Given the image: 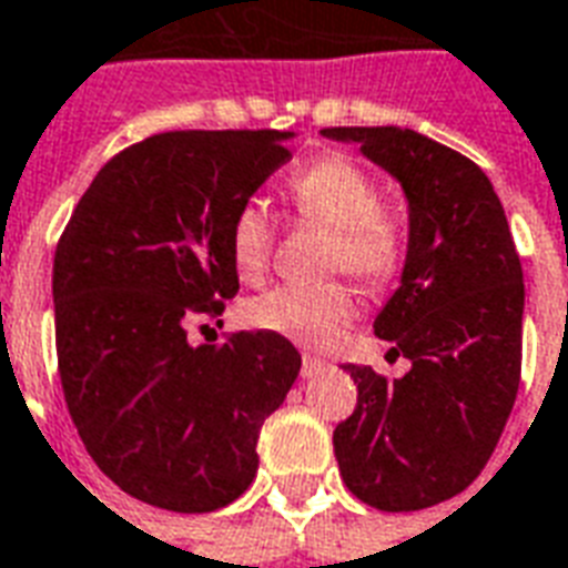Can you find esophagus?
Segmentation results:
<instances>
[{
  "instance_id": "esophagus-1",
  "label": "esophagus",
  "mask_w": 568,
  "mask_h": 568,
  "mask_svg": "<svg viewBox=\"0 0 568 568\" xmlns=\"http://www.w3.org/2000/svg\"><path fill=\"white\" fill-rule=\"evenodd\" d=\"M326 369V359L314 357V354H305L302 357V378H314L317 372Z\"/></svg>"
}]
</instances>
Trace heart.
Listing matches in <instances>:
<instances>
[{
	"label": "heart",
	"mask_w": 568,
	"mask_h": 568,
	"mask_svg": "<svg viewBox=\"0 0 568 568\" xmlns=\"http://www.w3.org/2000/svg\"><path fill=\"white\" fill-rule=\"evenodd\" d=\"M284 199L308 226L329 230L326 272H345L363 287L384 290L408 260L405 223L381 205V184L345 153L317 156L284 181ZM275 230L256 205H242L230 223V260L242 281H260L272 263ZM357 302L342 281L281 284L254 302L244 317L254 329L284 335L305 347L333 345L354 321Z\"/></svg>",
	"instance_id": "1"
}]
</instances>
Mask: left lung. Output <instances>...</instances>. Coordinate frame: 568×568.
Returning a JSON list of instances; mask_svg holds the SVG:
<instances>
[{
    "mask_svg": "<svg viewBox=\"0 0 568 568\" xmlns=\"http://www.w3.org/2000/svg\"><path fill=\"white\" fill-rule=\"evenodd\" d=\"M408 196L403 284L375 335L412 359L403 378L345 366L354 415L333 448L347 490L381 511L463 494L494 454L520 384L524 268L490 178L469 156L399 126H329Z\"/></svg>",
    "mask_w": 568,
    "mask_h": 568,
    "instance_id": "obj_1",
    "label": "left lung"
}]
</instances>
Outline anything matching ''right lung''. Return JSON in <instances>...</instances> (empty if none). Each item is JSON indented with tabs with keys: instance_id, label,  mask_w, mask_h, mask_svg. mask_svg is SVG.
<instances>
[{
	"instance_id": "obj_1",
	"label": "right lung",
	"mask_w": 568,
	"mask_h": 568,
	"mask_svg": "<svg viewBox=\"0 0 568 568\" xmlns=\"http://www.w3.org/2000/svg\"><path fill=\"white\" fill-rule=\"evenodd\" d=\"M278 130H175L114 153L53 254L57 363L78 436L123 494L202 515L251 487L302 357L284 335L187 342L239 293L230 223L290 160Z\"/></svg>"
}]
</instances>
